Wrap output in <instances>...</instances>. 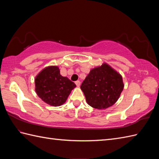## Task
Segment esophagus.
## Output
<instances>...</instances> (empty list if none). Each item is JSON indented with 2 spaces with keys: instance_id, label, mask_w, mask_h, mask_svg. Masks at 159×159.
I'll list each match as a JSON object with an SVG mask.
<instances>
[{
  "instance_id": "1",
  "label": "esophagus",
  "mask_w": 159,
  "mask_h": 159,
  "mask_svg": "<svg viewBox=\"0 0 159 159\" xmlns=\"http://www.w3.org/2000/svg\"><path fill=\"white\" fill-rule=\"evenodd\" d=\"M75 84L77 87H79L80 85V82L79 81V80H76V81L75 82Z\"/></svg>"
}]
</instances>
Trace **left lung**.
I'll use <instances>...</instances> for the list:
<instances>
[{
	"label": "left lung",
	"mask_w": 159,
	"mask_h": 159,
	"mask_svg": "<svg viewBox=\"0 0 159 159\" xmlns=\"http://www.w3.org/2000/svg\"><path fill=\"white\" fill-rule=\"evenodd\" d=\"M80 89L89 105L98 109H107L119 98L124 89L122 77L104 63L90 71Z\"/></svg>",
	"instance_id": "obj_1"
}]
</instances>
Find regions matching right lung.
<instances>
[{
  "label": "right lung",
  "instance_id": "add662e5",
  "mask_svg": "<svg viewBox=\"0 0 159 159\" xmlns=\"http://www.w3.org/2000/svg\"><path fill=\"white\" fill-rule=\"evenodd\" d=\"M35 91L43 101L51 106H60L66 102L75 83L60 74L57 66L43 69L35 80Z\"/></svg>",
  "mask_w": 159,
  "mask_h": 159
}]
</instances>
